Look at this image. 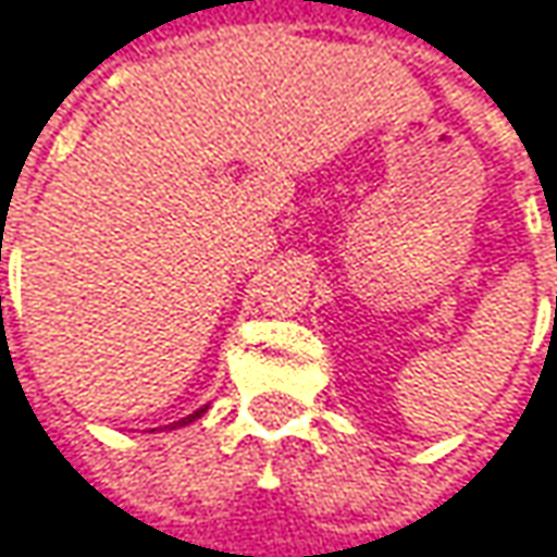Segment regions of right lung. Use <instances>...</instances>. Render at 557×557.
Returning a JSON list of instances; mask_svg holds the SVG:
<instances>
[{"mask_svg": "<svg viewBox=\"0 0 557 557\" xmlns=\"http://www.w3.org/2000/svg\"><path fill=\"white\" fill-rule=\"evenodd\" d=\"M200 414H203V411H197V414H190L187 421H194V418H200ZM187 421H181V424H187Z\"/></svg>", "mask_w": 557, "mask_h": 557, "instance_id": "right-lung-1", "label": "right lung"}]
</instances>
